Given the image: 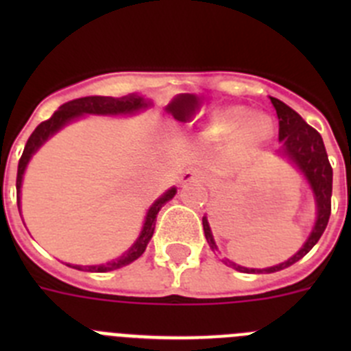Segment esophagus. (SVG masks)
<instances>
[{
  "instance_id": "1",
  "label": "esophagus",
  "mask_w": 351,
  "mask_h": 351,
  "mask_svg": "<svg viewBox=\"0 0 351 351\" xmlns=\"http://www.w3.org/2000/svg\"><path fill=\"white\" fill-rule=\"evenodd\" d=\"M190 182H206V173L200 169H188L181 176V184H190Z\"/></svg>"
}]
</instances>
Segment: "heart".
I'll list each match as a JSON object with an SVG mask.
<instances>
[{
	"instance_id": "heart-1",
	"label": "heart",
	"mask_w": 351,
	"mask_h": 351,
	"mask_svg": "<svg viewBox=\"0 0 351 351\" xmlns=\"http://www.w3.org/2000/svg\"><path fill=\"white\" fill-rule=\"evenodd\" d=\"M198 137L207 142L225 138L221 154L226 163L239 165L250 160L272 138V121L263 114H250V108L241 105L214 108L213 112L195 123Z\"/></svg>"
}]
</instances>
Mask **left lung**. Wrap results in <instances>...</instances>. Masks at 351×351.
<instances>
[{
	"instance_id": "8db88e82",
	"label": "left lung",
	"mask_w": 351,
	"mask_h": 351,
	"mask_svg": "<svg viewBox=\"0 0 351 351\" xmlns=\"http://www.w3.org/2000/svg\"><path fill=\"white\" fill-rule=\"evenodd\" d=\"M271 101L276 108L278 119H280L281 149L278 153H280L281 156L287 158L291 165L302 173L304 179L308 181L309 188H311L313 198H315L316 219L315 225H313L311 234L306 239V243L302 244V247L297 251L295 255L290 256V258L285 260V262L278 263V265H272V267L265 269H250L243 267V265H239V263L230 262V260H225L226 265H230L232 269H235V271L239 272H276L281 271V269L290 267V265H293L295 262H299L306 253H309V250L318 243V239H320L322 234L325 232L328 218H330L332 167L328 163L327 151H325L322 135L316 132L315 128H311V126H309L293 108L288 107L287 104H283V101L278 100V98H272V96ZM202 225L204 234H206V239L207 243H209L210 250H218V246L214 243L213 232H210L207 216L202 218Z\"/></svg>"
}]
</instances>
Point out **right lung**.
Returning a JSON list of instances; mask_svg holds the SVG:
<instances>
[{
  "instance_id": "obj_1",
  "label": "right lung",
  "mask_w": 351,
  "mask_h": 351,
  "mask_svg": "<svg viewBox=\"0 0 351 351\" xmlns=\"http://www.w3.org/2000/svg\"><path fill=\"white\" fill-rule=\"evenodd\" d=\"M153 105V101L144 98L141 95H126L121 96V98H112V96H84V98H77V100H71L68 104L61 105L54 114H52L51 119L43 121L35 128V132L31 133V137L27 138L26 147H24V153L19 160V169H17V206L21 207V188H23V179L24 172H26V167L29 163V160L33 158V154L42 147L52 135L60 132L61 128H64L66 125H70L71 121H77L84 116H133V114L142 112L145 108H149ZM178 193V188H170L165 193L161 195L160 198L154 200V204L147 209L144 218V225H142L141 235L137 237V241L130 246L128 251H125L119 258H114L107 263H100V265H73V269H79V271H88V272H108L116 271V269L125 267L128 263L135 262L138 256L142 255L147 247L149 241L154 234V225H156V216L160 213V209L165 206L169 200H172ZM70 265V263H68Z\"/></svg>"
}]
</instances>
